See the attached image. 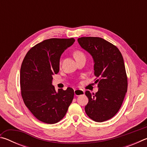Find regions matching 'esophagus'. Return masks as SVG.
I'll return each instance as SVG.
<instances>
[{"label": "esophagus", "instance_id": "34e87169", "mask_svg": "<svg viewBox=\"0 0 147 147\" xmlns=\"http://www.w3.org/2000/svg\"><path fill=\"white\" fill-rule=\"evenodd\" d=\"M74 94L76 96H79V95H82L84 94V91L82 89H74Z\"/></svg>", "mask_w": 147, "mask_h": 147}]
</instances>
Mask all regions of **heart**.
Wrapping results in <instances>:
<instances>
[{
  "mask_svg": "<svg viewBox=\"0 0 147 147\" xmlns=\"http://www.w3.org/2000/svg\"><path fill=\"white\" fill-rule=\"evenodd\" d=\"M73 56L74 57V58L76 59V60H77V59H78L79 58H82V57H85L84 54L80 51H74V53H73ZM60 63H61V62H60Z\"/></svg>",
  "mask_w": 147,
  "mask_h": 147,
  "instance_id": "obj_1",
  "label": "heart"
}]
</instances>
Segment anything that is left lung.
<instances>
[{"label": "left lung", "mask_w": 147, "mask_h": 147, "mask_svg": "<svg viewBox=\"0 0 147 147\" xmlns=\"http://www.w3.org/2000/svg\"><path fill=\"white\" fill-rule=\"evenodd\" d=\"M78 43L94 60L95 94L86 91L89 99L85 107L89 118L96 122L109 120L116 115L127 92L128 79L123 56L117 47L98 37H82Z\"/></svg>", "instance_id": "8db88e82"}]
</instances>
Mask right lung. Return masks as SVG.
<instances>
[{"instance_id": "obj_1", "label": "right lung", "mask_w": 147, "mask_h": 147, "mask_svg": "<svg viewBox=\"0 0 147 147\" xmlns=\"http://www.w3.org/2000/svg\"><path fill=\"white\" fill-rule=\"evenodd\" d=\"M75 41L74 38L46 39L27 53L21 65L20 85L26 106L39 121L54 124L61 121L74 97L73 88L56 92L53 75L59 69L61 54Z\"/></svg>"}]
</instances>
